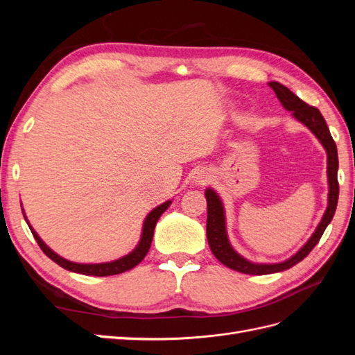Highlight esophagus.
I'll return each instance as SVG.
<instances>
[{"instance_id":"esophagus-1","label":"esophagus","mask_w":355,"mask_h":355,"mask_svg":"<svg viewBox=\"0 0 355 355\" xmlns=\"http://www.w3.org/2000/svg\"><path fill=\"white\" fill-rule=\"evenodd\" d=\"M194 180H196L197 185H204L209 180V175L207 173H200Z\"/></svg>"}]
</instances>
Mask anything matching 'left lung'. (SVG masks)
I'll return each mask as SVG.
<instances>
[{
  "mask_svg": "<svg viewBox=\"0 0 355 355\" xmlns=\"http://www.w3.org/2000/svg\"><path fill=\"white\" fill-rule=\"evenodd\" d=\"M271 89L275 92L278 101L282 102L283 108L292 112L295 120L302 123L308 127L311 133H313L318 142L323 145L327 154V182H329V196H327V209L321 218L318 227L315 228L314 234L311 235L309 240L300 247V249L290 256L288 259L278 262V263H254L249 259H245L239 252L234 250V247L230 243L228 232H227V218H225V207L218 192L213 188L206 189V200H207V241L210 245V250L216 256V259L222 262L225 266L231 268L234 271H239L243 274L250 275H265L272 272H282L292 268L293 265L299 263L308 253L314 249L315 244L320 241L321 235H323L327 225L333 219V214L336 211L338 206V197H339V184H338V149L336 144L331 139L330 130L326 124V120L321 115V112L309 106L302 99L290 92L286 85L271 81Z\"/></svg>",
  "mask_w": 355,
  "mask_h": 355,
  "instance_id": "8db88e82",
  "label": "left lung"
}]
</instances>
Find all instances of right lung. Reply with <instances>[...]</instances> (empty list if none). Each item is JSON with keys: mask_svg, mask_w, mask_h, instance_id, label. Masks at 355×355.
<instances>
[{"mask_svg": "<svg viewBox=\"0 0 355 355\" xmlns=\"http://www.w3.org/2000/svg\"><path fill=\"white\" fill-rule=\"evenodd\" d=\"M170 204H171V200H167L166 202L159 204V206H157L155 209H153L151 211L148 213V216L144 220L141 240H139L137 245L130 253L120 257V259H115V261H111V262H103V263H78V262H72V261L65 259V257L59 256L56 252H53L50 247L40 239V235L29 225V220L26 219L25 211H24V216H25V220L28 223V227H29L32 235H34V239L37 240L38 245L41 247V250L44 252L53 262H56L59 266L65 268V270L72 271V272H78V274H84V275H93V277H106V275H115V274L125 272V271L132 270V268H135L137 263H141L144 261V257L146 256L149 247H151V243H153L155 225H157L161 214H163L170 207Z\"/></svg>", "mask_w": 355, "mask_h": 355, "instance_id": "1", "label": "right lung"}]
</instances>
